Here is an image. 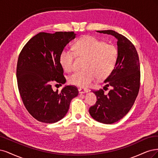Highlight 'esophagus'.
I'll list each match as a JSON object with an SVG mask.
<instances>
[{"mask_svg": "<svg viewBox=\"0 0 158 158\" xmlns=\"http://www.w3.org/2000/svg\"><path fill=\"white\" fill-rule=\"evenodd\" d=\"M87 92H88V89H84V88H79V93L81 94L85 93Z\"/></svg>", "mask_w": 158, "mask_h": 158, "instance_id": "34e87169", "label": "esophagus"}]
</instances>
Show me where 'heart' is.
Returning <instances> with one entry per match:
<instances>
[{"instance_id":"heart-1","label":"heart","mask_w":158,"mask_h":158,"mask_svg":"<svg viewBox=\"0 0 158 158\" xmlns=\"http://www.w3.org/2000/svg\"><path fill=\"white\" fill-rule=\"evenodd\" d=\"M74 51L64 50L60 56V63L65 72L73 69L75 54L86 58L85 72H75L68 78V82L80 87H87L96 77L102 79L111 73L118 60V49L114 45L106 44L96 38L86 35L73 45Z\"/></svg>"}]
</instances>
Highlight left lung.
Instances as JSON below:
<instances>
[{"instance_id":"8db88e82","label":"left lung","mask_w":158,"mask_h":158,"mask_svg":"<svg viewBox=\"0 0 158 158\" xmlns=\"http://www.w3.org/2000/svg\"><path fill=\"white\" fill-rule=\"evenodd\" d=\"M113 35L118 39V60L104 83L111 86L108 94L102 89L92 90L96 104L89 108L92 118L100 123L111 124L122 119L133 106L140 89V62L133 44L123 35L113 30L96 31Z\"/></svg>"}]
</instances>
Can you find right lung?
<instances>
[{"mask_svg": "<svg viewBox=\"0 0 158 158\" xmlns=\"http://www.w3.org/2000/svg\"><path fill=\"white\" fill-rule=\"evenodd\" d=\"M74 32H40L25 44L20 52L16 69L18 90L28 112L40 122L53 123L67 114L69 104L78 95L77 87L65 86L60 93L52 85L64 84L60 56L75 38Z\"/></svg>", "mask_w": 158, "mask_h": 158, "instance_id": "1", "label": "right lung"}]
</instances>
